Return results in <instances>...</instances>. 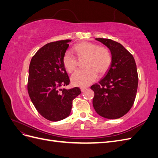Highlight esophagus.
Masks as SVG:
<instances>
[{"mask_svg":"<svg viewBox=\"0 0 158 158\" xmlns=\"http://www.w3.org/2000/svg\"><path fill=\"white\" fill-rule=\"evenodd\" d=\"M80 89H81V91H82V92H84V91L86 89V88H81Z\"/></svg>","mask_w":158,"mask_h":158,"instance_id":"esophagus-1","label":"esophagus"}]
</instances>
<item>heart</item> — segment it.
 I'll list each match as a JSON object with an SVG mask.
<instances>
[{"instance_id": "1", "label": "heart", "mask_w": 158, "mask_h": 158, "mask_svg": "<svg viewBox=\"0 0 158 158\" xmlns=\"http://www.w3.org/2000/svg\"><path fill=\"white\" fill-rule=\"evenodd\" d=\"M74 50L78 57H86L84 69L76 70L71 76L73 85L87 87L96 80L98 73L104 74L112 63V55L109 49L104 46H98L91 42H82L74 46ZM63 64L66 71L73 72L77 66V59L69 51H66L63 57Z\"/></svg>"}]
</instances>
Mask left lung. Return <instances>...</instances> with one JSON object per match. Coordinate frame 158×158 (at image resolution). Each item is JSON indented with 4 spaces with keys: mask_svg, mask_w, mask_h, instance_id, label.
Masks as SVG:
<instances>
[{
    "mask_svg": "<svg viewBox=\"0 0 158 158\" xmlns=\"http://www.w3.org/2000/svg\"><path fill=\"white\" fill-rule=\"evenodd\" d=\"M95 40L111 51L112 63L99 84L91 86L94 92L93 106L100 116L118 118L129 111L135 100L138 83L135 60L119 43L104 38Z\"/></svg>",
    "mask_w": 158,
    "mask_h": 158,
    "instance_id": "8db88e82",
    "label": "left lung"
}]
</instances>
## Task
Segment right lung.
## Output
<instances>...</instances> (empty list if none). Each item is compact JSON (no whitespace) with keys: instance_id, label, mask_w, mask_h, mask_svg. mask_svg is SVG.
I'll return each mask as SVG.
<instances>
[{"instance_id":"right-lung-1","label":"right lung","mask_w":158,"mask_h":158,"mask_svg":"<svg viewBox=\"0 0 158 158\" xmlns=\"http://www.w3.org/2000/svg\"><path fill=\"white\" fill-rule=\"evenodd\" d=\"M71 41L65 40L45 45L33 55L30 64L28 94L38 113L51 121L69 117L73 99L81 93L78 87L60 88L70 83L63 57Z\"/></svg>"}]
</instances>
